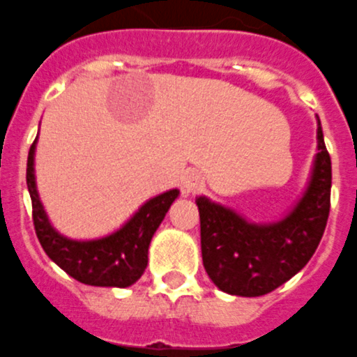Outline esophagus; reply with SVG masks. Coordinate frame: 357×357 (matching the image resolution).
<instances>
[{"mask_svg":"<svg viewBox=\"0 0 357 357\" xmlns=\"http://www.w3.org/2000/svg\"><path fill=\"white\" fill-rule=\"evenodd\" d=\"M201 187V176L197 172H187L185 178H183V192L185 194H192V192H196L197 188Z\"/></svg>","mask_w":357,"mask_h":357,"instance_id":"obj_1","label":"esophagus"}]
</instances>
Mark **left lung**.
I'll return each mask as SVG.
<instances>
[{"label":"left lung","instance_id":"1","mask_svg":"<svg viewBox=\"0 0 357 357\" xmlns=\"http://www.w3.org/2000/svg\"><path fill=\"white\" fill-rule=\"evenodd\" d=\"M316 154L302 196L280 219L250 221L206 196L196 197L201 219V253L208 277L235 296H262L305 268L320 244L331 210V156L320 119Z\"/></svg>","mask_w":357,"mask_h":357}]
</instances>
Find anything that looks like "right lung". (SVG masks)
Returning <instances> with one entry per match:
<instances>
[{"mask_svg":"<svg viewBox=\"0 0 357 357\" xmlns=\"http://www.w3.org/2000/svg\"><path fill=\"white\" fill-rule=\"evenodd\" d=\"M37 138L29 153L26 185L32 197L33 226L45 253L70 277L88 286L122 289L132 286L147 268L149 244L165 219L170 204L178 199L179 190L170 188L147 199L111 234L95 238L68 237L52 225L39 197L36 181Z\"/></svg>","mask_w":357,"mask_h":357,"instance_id":"right-lung-1","label":"right lung"}]
</instances>
